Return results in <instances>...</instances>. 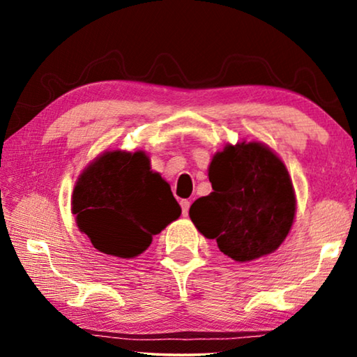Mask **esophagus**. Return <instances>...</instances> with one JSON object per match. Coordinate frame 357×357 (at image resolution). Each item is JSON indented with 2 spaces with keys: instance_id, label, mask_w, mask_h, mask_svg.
<instances>
[{
  "instance_id": "34e87169",
  "label": "esophagus",
  "mask_w": 357,
  "mask_h": 357,
  "mask_svg": "<svg viewBox=\"0 0 357 357\" xmlns=\"http://www.w3.org/2000/svg\"><path fill=\"white\" fill-rule=\"evenodd\" d=\"M189 208H190V202L189 200H181V209H183V215L184 217L189 214Z\"/></svg>"
}]
</instances>
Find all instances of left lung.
<instances>
[{"mask_svg": "<svg viewBox=\"0 0 357 357\" xmlns=\"http://www.w3.org/2000/svg\"><path fill=\"white\" fill-rule=\"evenodd\" d=\"M208 172L213 192L189 211L198 231L239 263L279 249L296 214L293 183L280 157L258 142L227 144Z\"/></svg>", "mask_w": 357, "mask_h": 357, "instance_id": "left-lung-1", "label": "left lung"}]
</instances>
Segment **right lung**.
<instances>
[{
  "label": "right lung",
  "mask_w": 357,
  "mask_h": 357,
  "mask_svg": "<svg viewBox=\"0 0 357 357\" xmlns=\"http://www.w3.org/2000/svg\"><path fill=\"white\" fill-rule=\"evenodd\" d=\"M77 227L102 253L134 258L181 215L170 185L143 151H107L84 168L72 193Z\"/></svg>",
  "instance_id": "right-lung-1"
}]
</instances>
